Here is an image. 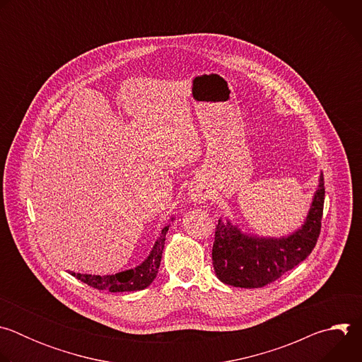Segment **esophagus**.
Wrapping results in <instances>:
<instances>
[{
	"label": "esophagus",
	"mask_w": 362,
	"mask_h": 362,
	"mask_svg": "<svg viewBox=\"0 0 362 362\" xmlns=\"http://www.w3.org/2000/svg\"><path fill=\"white\" fill-rule=\"evenodd\" d=\"M190 197H192L193 202H203L206 197H208V194L202 192L200 189H193L192 193H190Z\"/></svg>",
	"instance_id": "obj_1"
}]
</instances>
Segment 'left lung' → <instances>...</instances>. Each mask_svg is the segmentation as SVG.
Masks as SVG:
<instances>
[{
	"label": "left lung",
	"mask_w": 362,
	"mask_h": 362,
	"mask_svg": "<svg viewBox=\"0 0 362 362\" xmlns=\"http://www.w3.org/2000/svg\"><path fill=\"white\" fill-rule=\"evenodd\" d=\"M324 176L305 225L282 239L250 238L229 222L216 225L212 264L216 276L232 286L262 288L272 284L311 255L321 233Z\"/></svg>",
	"instance_id": "left-lung-1"
}]
</instances>
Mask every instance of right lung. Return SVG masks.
<instances>
[{
  "mask_svg": "<svg viewBox=\"0 0 362 362\" xmlns=\"http://www.w3.org/2000/svg\"><path fill=\"white\" fill-rule=\"evenodd\" d=\"M169 230V226H165L162 230L160 238L158 239L156 245H154L151 253L148 255L147 259L137 268L120 272L110 276H98V275H83V274H74L73 276L80 279L81 282L87 284L88 286H93L98 291H109V292H129V291H140L147 288L153 279L158 275V269L160 267L162 253L165 247V236Z\"/></svg>",
  "mask_w": 362,
  "mask_h": 362,
  "instance_id": "obj_1",
  "label": "right lung"
}]
</instances>
